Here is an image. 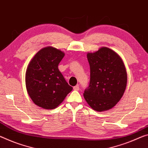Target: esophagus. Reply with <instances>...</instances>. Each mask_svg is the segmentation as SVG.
<instances>
[{
    "mask_svg": "<svg viewBox=\"0 0 148 148\" xmlns=\"http://www.w3.org/2000/svg\"><path fill=\"white\" fill-rule=\"evenodd\" d=\"M73 89H74L75 90H79V87L78 85L75 86V87H73Z\"/></svg>",
    "mask_w": 148,
    "mask_h": 148,
    "instance_id": "obj_1",
    "label": "esophagus"
}]
</instances>
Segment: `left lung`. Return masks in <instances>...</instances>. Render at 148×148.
Here are the masks:
<instances>
[{"mask_svg":"<svg viewBox=\"0 0 148 148\" xmlns=\"http://www.w3.org/2000/svg\"><path fill=\"white\" fill-rule=\"evenodd\" d=\"M90 83L83 96L92 109L104 111L114 107L125 91L127 73L120 57L108 47L88 53Z\"/></svg>","mask_w":148,"mask_h":148,"instance_id":"obj_1","label":"left lung"}]
</instances>
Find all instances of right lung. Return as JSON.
I'll list each match as a JSON object with an SVG mask.
<instances>
[{"instance_id":"right-lung-1","label":"right lung","mask_w":148,"mask_h":148,"mask_svg":"<svg viewBox=\"0 0 148 148\" xmlns=\"http://www.w3.org/2000/svg\"><path fill=\"white\" fill-rule=\"evenodd\" d=\"M65 54L52 47L43 48L29 62L26 72V86L36 105L53 109L73 90L58 69Z\"/></svg>"}]
</instances>
